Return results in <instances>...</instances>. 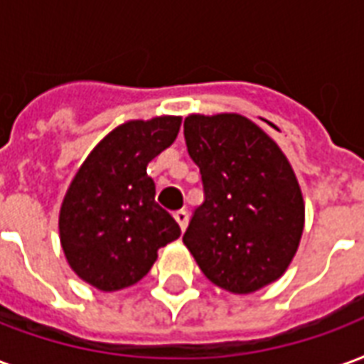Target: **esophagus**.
<instances>
[{"instance_id":"obj_1","label":"esophagus","mask_w":364,"mask_h":364,"mask_svg":"<svg viewBox=\"0 0 364 364\" xmlns=\"http://www.w3.org/2000/svg\"><path fill=\"white\" fill-rule=\"evenodd\" d=\"M174 219H176V223H178V227L182 230L188 227V211H184V209L176 211V213H174Z\"/></svg>"}]
</instances>
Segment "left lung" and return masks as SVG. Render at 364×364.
Instances as JSON below:
<instances>
[{
    "label": "left lung",
    "mask_w": 364,
    "mask_h": 364,
    "mask_svg": "<svg viewBox=\"0 0 364 364\" xmlns=\"http://www.w3.org/2000/svg\"><path fill=\"white\" fill-rule=\"evenodd\" d=\"M184 139L205 200L182 240L203 275L235 294L279 279L304 229L301 186L287 156L240 114H190Z\"/></svg>",
    "instance_id": "left-lung-1"
}]
</instances>
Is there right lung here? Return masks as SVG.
<instances>
[{
  "instance_id": "obj_1",
  "label": "right lung",
  "mask_w": 364,
  "mask_h": 364,
  "mask_svg": "<svg viewBox=\"0 0 364 364\" xmlns=\"http://www.w3.org/2000/svg\"><path fill=\"white\" fill-rule=\"evenodd\" d=\"M180 116L122 124L89 153L60 209V240L71 269L100 291L143 279L156 252L180 237L155 201L147 164L178 135Z\"/></svg>"
}]
</instances>
